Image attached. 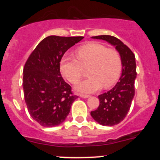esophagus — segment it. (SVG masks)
<instances>
[{"mask_svg":"<svg viewBox=\"0 0 160 160\" xmlns=\"http://www.w3.org/2000/svg\"><path fill=\"white\" fill-rule=\"evenodd\" d=\"M80 96L81 97V98H89L90 95H88V94H80Z\"/></svg>","mask_w":160,"mask_h":160,"instance_id":"34e87169","label":"esophagus"}]
</instances>
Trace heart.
I'll use <instances>...</instances> for the list:
<instances>
[{
	"label": "heart",
	"mask_w": 160,
	"mask_h": 160,
	"mask_svg": "<svg viewBox=\"0 0 160 160\" xmlns=\"http://www.w3.org/2000/svg\"><path fill=\"white\" fill-rule=\"evenodd\" d=\"M78 61L65 56L60 62L62 75L72 84L78 83L88 70L89 78L79 83L76 89L81 93H93L101 88L108 89L120 78L122 61L115 49L97 42H90L76 50Z\"/></svg>",
	"instance_id": "obj_1"
}]
</instances>
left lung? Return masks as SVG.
I'll use <instances>...</instances> for the list:
<instances>
[{"instance_id": "obj_1", "label": "left lung", "mask_w": 160, "mask_h": 160, "mask_svg": "<svg viewBox=\"0 0 160 160\" xmlns=\"http://www.w3.org/2000/svg\"><path fill=\"white\" fill-rule=\"evenodd\" d=\"M92 38L105 40L115 46L122 58V73L119 81L107 93L98 96L99 106L90 112L97 122L105 126H113L126 117L135 96V80L137 75L135 57L132 50L116 37L98 35Z\"/></svg>"}]
</instances>
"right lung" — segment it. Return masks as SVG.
Returning <instances> with one entry per match:
<instances>
[{
  "instance_id": "right-lung-1",
  "label": "right lung",
  "mask_w": 160,
  "mask_h": 160,
  "mask_svg": "<svg viewBox=\"0 0 160 160\" xmlns=\"http://www.w3.org/2000/svg\"><path fill=\"white\" fill-rule=\"evenodd\" d=\"M83 38V36L46 37L25 62L22 83L25 101L31 117L42 126L60 125L78 98L64 81L59 67L64 53Z\"/></svg>"
}]
</instances>
